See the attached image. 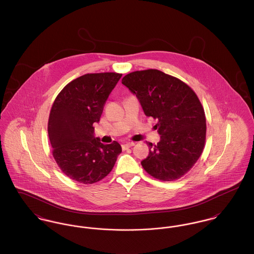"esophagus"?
<instances>
[{"label": "esophagus", "instance_id": "1", "mask_svg": "<svg viewBox=\"0 0 254 254\" xmlns=\"http://www.w3.org/2000/svg\"><path fill=\"white\" fill-rule=\"evenodd\" d=\"M134 145H135L134 143H126V144H124V145H122V147H123V149L125 150V149H127V148L131 147V146H133Z\"/></svg>", "mask_w": 254, "mask_h": 254}]
</instances>
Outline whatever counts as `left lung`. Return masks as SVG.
I'll use <instances>...</instances> for the list:
<instances>
[{
  "label": "left lung",
  "instance_id": "obj_1",
  "mask_svg": "<svg viewBox=\"0 0 254 254\" xmlns=\"http://www.w3.org/2000/svg\"><path fill=\"white\" fill-rule=\"evenodd\" d=\"M122 84L136 95L147 117L157 119V145L141 162L145 171L161 181L177 180L201 156L205 141L204 109L193 90L181 80L157 69L134 71Z\"/></svg>",
  "mask_w": 254,
  "mask_h": 254
}]
</instances>
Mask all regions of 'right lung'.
<instances>
[{
	"mask_svg": "<svg viewBox=\"0 0 254 254\" xmlns=\"http://www.w3.org/2000/svg\"><path fill=\"white\" fill-rule=\"evenodd\" d=\"M121 77L115 72L85 74L65 85L52 105L48 126L52 154L74 181L87 185L102 180L122 152L116 141L102 144L93 127Z\"/></svg>",
	"mask_w": 254,
	"mask_h": 254,
	"instance_id": "obj_1",
	"label": "right lung"
}]
</instances>
